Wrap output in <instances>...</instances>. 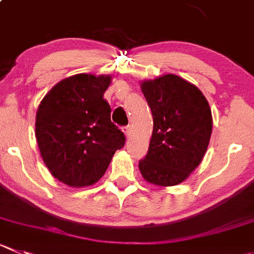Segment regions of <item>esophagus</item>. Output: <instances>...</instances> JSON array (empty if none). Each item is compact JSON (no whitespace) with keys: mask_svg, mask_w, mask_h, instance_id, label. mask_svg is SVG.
Wrapping results in <instances>:
<instances>
[{"mask_svg":"<svg viewBox=\"0 0 254 254\" xmlns=\"http://www.w3.org/2000/svg\"><path fill=\"white\" fill-rule=\"evenodd\" d=\"M131 133H132V127H131V125L126 126V127H125V134H126V137L128 138V137L131 136Z\"/></svg>","mask_w":254,"mask_h":254,"instance_id":"1","label":"esophagus"}]
</instances>
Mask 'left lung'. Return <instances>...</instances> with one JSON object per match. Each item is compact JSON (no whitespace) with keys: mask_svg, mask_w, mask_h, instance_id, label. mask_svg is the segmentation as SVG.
<instances>
[{"mask_svg":"<svg viewBox=\"0 0 254 254\" xmlns=\"http://www.w3.org/2000/svg\"><path fill=\"white\" fill-rule=\"evenodd\" d=\"M151 108L153 132L138 163L146 181L158 186L183 182L201 163L212 133V113L194 84L176 74L142 83Z\"/></svg>","mask_w":254,"mask_h":254,"instance_id":"obj_1","label":"left lung"}]
</instances>
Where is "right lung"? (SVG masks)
Returning a JSON list of instances; mask_svg holds the SVG:
<instances>
[{
  "mask_svg": "<svg viewBox=\"0 0 254 254\" xmlns=\"http://www.w3.org/2000/svg\"><path fill=\"white\" fill-rule=\"evenodd\" d=\"M110 76L81 73L62 79L41 102L36 138L45 165L61 182L84 187L97 182L125 133L111 121L103 93Z\"/></svg>",
  "mask_w": 254,
  "mask_h": 254,
  "instance_id": "right-lung-1",
  "label": "right lung"
}]
</instances>
